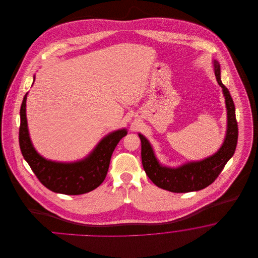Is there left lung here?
<instances>
[{
    "instance_id": "left-lung-1",
    "label": "left lung",
    "mask_w": 258,
    "mask_h": 258,
    "mask_svg": "<svg viewBox=\"0 0 258 258\" xmlns=\"http://www.w3.org/2000/svg\"><path fill=\"white\" fill-rule=\"evenodd\" d=\"M215 75L222 88L227 110V131L224 142L213 156L200 161L187 162L184 165L170 168L160 165L153 148L146 137L139 134L141 140V159L143 168L150 180L160 188L172 192L197 191L212 184L224 168L226 162L232 158L238 141V124L235 115V105L228 89L221 82V67L214 61Z\"/></svg>"
}]
</instances>
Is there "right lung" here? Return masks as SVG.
Returning a JSON list of instances; mask_svg holds the SVG:
<instances>
[{
    "instance_id": "1",
    "label": "right lung",
    "mask_w": 258,
    "mask_h": 258,
    "mask_svg": "<svg viewBox=\"0 0 258 258\" xmlns=\"http://www.w3.org/2000/svg\"><path fill=\"white\" fill-rule=\"evenodd\" d=\"M27 94L20 108L19 146L25 160L39 182L50 190L67 196L83 195L97 188L104 181L113 151L127 134L126 130H119L106 135L94 151L80 161L62 163L45 160L37 154L29 136L26 118Z\"/></svg>"
}]
</instances>
